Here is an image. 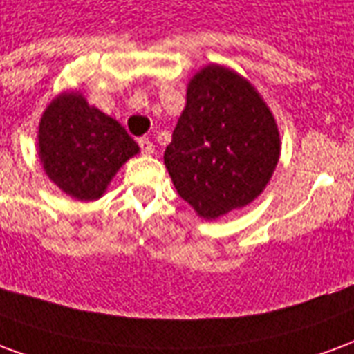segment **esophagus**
I'll use <instances>...</instances> for the list:
<instances>
[{
  "mask_svg": "<svg viewBox=\"0 0 354 354\" xmlns=\"http://www.w3.org/2000/svg\"><path fill=\"white\" fill-rule=\"evenodd\" d=\"M138 146H140V149H142V153L151 155L155 151L153 142H151V140H149V138H140L138 140Z\"/></svg>",
  "mask_w": 354,
  "mask_h": 354,
  "instance_id": "esophagus-1",
  "label": "esophagus"
}]
</instances>
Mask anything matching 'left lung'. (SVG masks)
Instances as JSON below:
<instances>
[{
    "mask_svg": "<svg viewBox=\"0 0 354 354\" xmlns=\"http://www.w3.org/2000/svg\"><path fill=\"white\" fill-rule=\"evenodd\" d=\"M281 140L256 88L222 66L203 68L165 151L178 195L205 220L252 203L279 162Z\"/></svg>",
    "mask_w": 354,
    "mask_h": 354,
    "instance_id": "left-lung-1",
    "label": "left lung"
}]
</instances>
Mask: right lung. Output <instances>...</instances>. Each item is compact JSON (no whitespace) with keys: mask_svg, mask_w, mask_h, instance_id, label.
Masks as SVG:
<instances>
[{"mask_svg":"<svg viewBox=\"0 0 354 354\" xmlns=\"http://www.w3.org/2000/svg\"><path fill=\"white\" fill-rule=\"evenodd\" d=\"M37 138L47 176L80 201L98 199L121 165L138 153L123 127L77 93L50 102Z\"/></svg>","mask_w":354,"mask_h":354,"instance_id":"add662e5","label":"right lung"}]
</instances>
